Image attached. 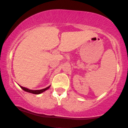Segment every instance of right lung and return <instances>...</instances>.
<instances>
[{"label": "right lung", "instance_id": "1", "mask_svg": "<svg viewBox=\"0 0 128 128\" xmlns=\"http://www.w3.org/2000/svg\"><path fill=\"white\" fill-rule=\"evenodd\" d=\"M20 87H21V88H22L23 90L24 91H25L26 92H30V93H32V94H39L42 93V92H44V91L47 90L49 88V87L50 86H48V87H46V88H44V89H42V90H29L28 88H26L25 87H23V86H20Z\"/></svg>", "mask_w": 128, "mask_h": 128}]
</instances>
